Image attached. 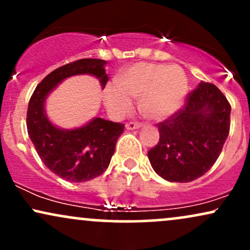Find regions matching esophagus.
Segmentation results:
<instances>
[{"label":"esophagus","mask_w":250,"mask_h":250,"mask_svg":"<svg viewBox=\"0 0 250 250\" xmlns=\"http://www.w3.org/2000/svg\"><path fill=\"white\" fill-rule=\"evenodd\" d=\"M141 127L142 125L139 122H128L127 125H125V128H127L128 130H135V129H139Z\"/></svg>","instance_id":"obj_1"}]
</instances>
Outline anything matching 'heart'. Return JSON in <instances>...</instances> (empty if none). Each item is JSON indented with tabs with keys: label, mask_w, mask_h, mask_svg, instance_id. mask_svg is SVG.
<instances>
[{
	"label": "heart",
	"mask_w": 250,
	"mask_h": 250,
	"mask_svg": "<svg viewBox=\"0 0 250 250\" xmlns=\"http://www.w3.org/2000/svg\"><path fill=\"white\" fill-rule=\"evenodd\" d=\"M188 79L182 68L163 63H135L119 75L117 84L104 89L105 107L113 115L122 116L140 100V110L151 121L170 119L185 104Z\"/></svg>",
	"instance_id": "1"
}]
</instances>
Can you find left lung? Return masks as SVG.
<instances>
[{"instance_id": "left-lung-1", "label": "left lung", "mask_w": 250, "mask_h": 250, "mask_svg": "<svg viewBox=\"0 0 250 250\" xmlns=\"http://www.w3.org/2000/svg\"><path fill=\"white\" fill-rule=\"evenodd\" d=\"M230 104L220 89L201 82L187 104L159 123L160 141L148 151L150 165L169 182H190L213 167L229 135Z\"/></svg>"}]
</instances>
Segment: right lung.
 I'll return each instance as SVG.
<instances>
[{
  "label": "right lung",
  "instance_id": "add662e5",
  "mask_svg": "<svg viewBox=\"0 0 250 250\" xmlns=\"http://www.w3.org/2000/svg\"><path fill=\"white\" fill-rule=\"evenodd\" d=\"M105 64L104 60L82 59L57 68L37 85L28 104V135L40 159L50 171L69 182L93 180L108 168L125 125L94 117L81 127L60 128L48 117L45 101L71 76H94L103 89L108 82Z\"/></svg>",
  "mask_w": 250,
  "mask_h": 250
}]
</instances>
